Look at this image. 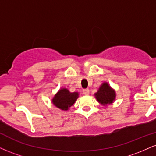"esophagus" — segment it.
Returning <instances> with one entry per match:
<instances>
[{
	"mask_svg": "<svg viewBox=\"0 0 156 156\" xmlns=\"http://www.w3.org/2000/svg\"><path fill=\"white\" fill-rule=\"evenodd\" d=\"M83 93L86 95H88L89 94V89H83Z\"/></svg>",
	"mask_w": 156,
	"mask_h": 156,
	"instance_id": "esophagus-1",
	"label": "esophagus"
}]
</instances>
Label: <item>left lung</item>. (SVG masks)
I'll return each mask as SVG.
<instances>
[{"instance_id": "obj_1", "label": "left lung", "mask_w": 156, "mask_h": 156, "mask_svg": "<svg viewBox=\"0 0 156 156\" xmlns=\"http://www.w3.org/2000/svg\"><path fill=\"white\" fill-rule=\"evenodd\" d=\"M115 96V92L111 89L107 83L102 84L98 92L95 93V97L98 101L103 105L113 103Z\"/></svg>"}]
</instances>
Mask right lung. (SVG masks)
<instances>
[{"instance_id":"right-lung-1","label":"right lung","mask_w":156,"mask_h":156,"mask_svg":"<svg viewBox=\"0 0 156 156\" xmlns=\"http://www.w3.org/2000/svg\"><path fill=\"white\" fill-rule=\"evenodd\" d=\"M78 97V92L72 93L67 89H62L53 98V103L57 108L67 111L69 107L74 104Z\"/></svg>"}]
</instances>
